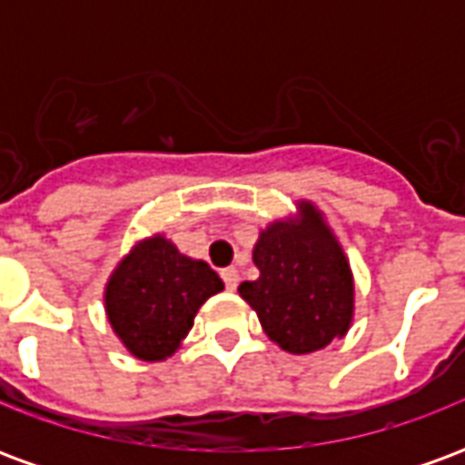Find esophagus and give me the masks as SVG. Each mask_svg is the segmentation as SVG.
<instances>
[{"label":"esophagus","mask_w":465,"mask_h":465,"mask_svg":"<svg viewBox=\"0 0 465 465\" xmlns=\"http://www.w3.org/2000/svg\"><path fill=\"white\" fill-rule=\"evenodd\" d=\"M222 279H223V283H226V289H229V292H233V289L239 286V272H236V269H223Z\"/></svg>","instance_id":"1"}]
</instances>
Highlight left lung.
Listing matches in <instances>:
<instances>
[{"instance_id": "left-lung-1", "label": "left lung", "mask_w": 465, "mask_h": 465, "mask_svg": "<svg viewBox=\"0 0 465 465\" xmlns=\"http://www.w3.org/2000/svg\"><path fill=\"white\" fill-rule=\"evenodd\" d=\"M256 282L239 286L262 329L289 353H313L353 322V273L341 243L312 202L272 222L253 243Z\"/></svg>"}]
</instances>
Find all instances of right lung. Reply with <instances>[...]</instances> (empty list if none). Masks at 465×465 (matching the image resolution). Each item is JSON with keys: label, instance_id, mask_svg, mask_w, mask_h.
I'll return each mask as SVG.
<instances>
[{"label": "right lung", "instance_id": "obj_1", "mask_svg": "<svg viewBox=\"0 0 465 465\" xmlns=\"http://www.w3.org/2000/svg\"><path fill=\"white\" fill-rule=\"evenodd\" d=\"M222 289L209 263L183 256L163 233H153L134 243L109 276L106 319L132 356L166 361L189 336L202 303Z\"/></svg>", "mask_w": 465, "mask_h": 465}]
</instances>
